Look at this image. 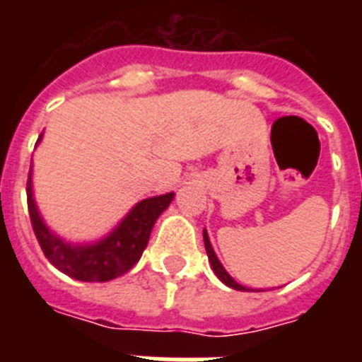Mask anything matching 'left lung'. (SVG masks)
<instances>
[{
  "instance_id": "1",
  "label": "left lung",
  "mask_w": 362,
  "mask_h": 362,
  "mask_svg": "<svg viewBox=\"0 0 362 362\" xmlns=\"http://www.w3.org/2000/svg\"><path fill=\"white\" fill-rule=\"evenodd\" d=\"M203 238H204V247H206V253H209V261H210V263H212V270H214V272H216V276H218V278H220V280L223 281L226 286L233 287V289H237V291H250L247 287L240 286V284H237V281L233 280L231 276L227 274V270L223 269V267H221L220 259L216 257L214 250H212V244H210L209 235H206V231L203 233Z\"/></svg>"
}]
</instances>
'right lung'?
<instances>
[{"label": "right lung", "instance_id": "right-lung-1", "mask_svg": "<svg viewBox=\"0 0 362 362\" xmlns=\"http://www.w3.org/2000/svg\"><path fill=\"white\" fill-rule=\"evenodd\" d=\"M25 193L31 227L45 257L56 269L81 281H109L133 269L146 247L153 223L175 197V193H167L159 197L144 199L131 210L110 237L93 246H71L52 235L42 223L31 195V170L25 184Z\"/></svg>", "mask_w": 362, "mask_h": 362}]
</instances>
